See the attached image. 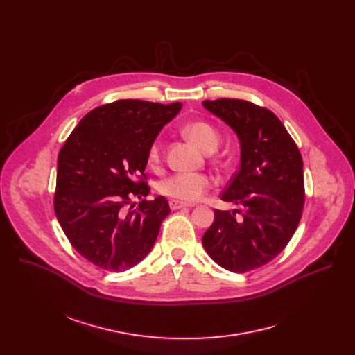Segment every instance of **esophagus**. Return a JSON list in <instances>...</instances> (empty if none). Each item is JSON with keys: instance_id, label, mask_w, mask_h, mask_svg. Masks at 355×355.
I'll return each instance as SVG.
<instances>
[{"instance_id": "1", "label": "esophagus", "mask_w": 355, "mask_h": 355, "mask_svg": "<svg viewBox=\"0 0 355 355\" xmlns=\"http://www.w3.org/2000/svg\"><path fill=\"white\" fill-rule=\"evenodd\" d=\"M192 205L191 204H187V202H181V200H177V199H171L170 200V208L173 211H177V209H182V208H191Z\"/></svg>"}]
</instances>
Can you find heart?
<instances>
[{
    "label": "heart",
    "mask_w": 355,
    "mask_h": 355,
    "mask_svg": "<svg viewBox=\"0 0 355 355\" xmlns=\"http://www.w3.org/2000/svg\"><path fill=\"white\" fill-rule=\"evenodd\" d=\"M184 133L207 153H212L220 144L219 130L207 121H192L184 126ZM163 160V144L160 139L151 141L147 150V162L151 167H157ZM212 187V180L205 174L175 173L159 182V192L164 196L181 200L195 202L204 196Z\"/></svg>",
    "instance_id": "1"
}]
</instances>
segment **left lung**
Returning <instances> with one entry per match:
<instances>
[{"instance_id":"1","label":"left lung","mask_w":355,"mask_h":355,"mask_svg":"<svg viewBox=\"0 0 355 355\" xmlns=\"http://www.w3.org/2000/svg\"><path fill=\"white\" fill-rule=\"evenodd\" d=\"M204 107L237 133L241 160L220 195L240 209H215L202 243L215 263L243 274L274 260L293 236L305 205L303 162L270 110L236 98L207 99Z\"/></svg>"}]
</instances>
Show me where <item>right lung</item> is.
Wrapping results in <instances>:
<instances>
[{
  "label": "right lung",
  "instance_id": "add662e5",
  "mask_svg": "<svg viewBox=\"0 0 355 355\" xmlns=\"http://www.w3.org/2000/svg\"><path fill=\"white\" fill-rule=\"evenodd\" d=\"M180 110V103L118 99L88 112L60 148L55 212L71 245L94 266L126 271L156 243L170 207L164 196L146 199L147 150Z\"/></svg>",
  "mask_w": 355,
  "mask_h": 355
}]
</instances>
